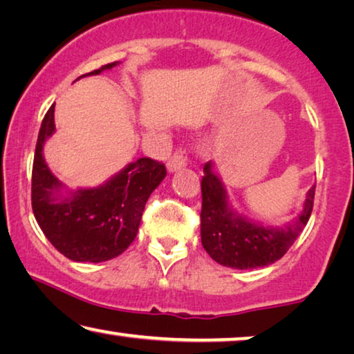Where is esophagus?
<instances>
[{"instance_id": "obj_1", "label": "esophagus", "mask_w": 354, "mask_h": 354, "mask_svg": "<svg viewBox=\"0 0 354 354\" xmlns=\"http://www.w3.org/2000/svg\"><path fill=\"white\" fill-rule=\"evenodd\" d=\"M187 165V156H186V151L183 149H178L175 154H173L170 159H168V163H167V168L168 171L173 173V171H178L181 170V168H184Z\"/></svg>"}]
</instances>
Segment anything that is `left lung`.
Here are the masks:
<instances>
[{
    "mask_svg": "<svg viewBox=\"0 0 354 354\" xmlns=\"http://www.w3.org/2000/svg\"><path fill=\"white\" fill-rule=\"evenodd\" d=\"M202 178L200 235L205 251L224 267L248 270L270 266L286 254L307 225L313 209L315 186L308 189L302 211L283 227L262 225L232 208L214 163L207 162Z\"/></svg>",
    "mask_w": 354,
    "mask_h": 354,
    "instance_id": "left-lung-1",
    "label": "left lung"
}]
</instances>
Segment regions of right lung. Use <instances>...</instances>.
Masks as SVG:
<instances>
[{
    "instance_id": "obj_1",
    "label": "right lung",
    "mask_w": 354,
    "mask_h": 354,
    "mask_svg": "<svg viewBox=\"0 0 354 354\" xmlns=\"http://www.w3.org/2000/svg\"><path fill=\"white\" fill-rule=\"evenodd\" d=\"M108 63L84 76L118 66ZM81 76V77H84ZM79 79V77H77ZM52 104L42 119L31 175V207L46 239L76 262L118 257L138 234L145 205L167 176L165 165L149 157L131 162L98 187L70 191L44 160V143L55 131Z\"/></svg>"
}]
</instances>
